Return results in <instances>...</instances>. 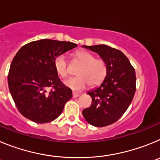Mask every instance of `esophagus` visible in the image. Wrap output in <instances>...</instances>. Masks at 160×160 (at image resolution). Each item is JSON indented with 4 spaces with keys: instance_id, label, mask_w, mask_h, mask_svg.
Here are the masks:
<instances>
[{
    "instance_id": "34e87169",
    "label": "esophagus",
    "mask_w": 160,
    "mask_h": 160,
    "mask_svg": "<svg viewBox=\"0 0 160 160\" xmlns=\"http://www.w3.org/2000/svg\"><path fill=\"white\" fill-rule=\"evenodd\" d=\"M72 94H73V98H78L79 95H80V94H77V93L75 92H73L72 93Z\"/></svg>"
}]
</instances>
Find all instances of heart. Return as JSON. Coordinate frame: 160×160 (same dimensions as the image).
Returning a JSON list of instances; mask_svg holds the SVG:
<instances>
[{"mask_svg":"<svg viewBox=\"0 0 160 160\" xmlns=\"http://www.w3.org/2000/svg\"><path fill=\"white\" fill-rule=\"evenodd\" d=\"M75 59L82 65L77 71L78 76L70 78L64 84L73 90H81L89 85L95 87L101 84L107 73V65L102 59L95 58V56L86 50L76 53ZM54 69L60 77L66 78L70 74V67L66 55H58L54 60Z\"/></svg>","mask_w":160,"mask_h":160,"instance_id":"obj_1","label":"heart"}]
</instances>
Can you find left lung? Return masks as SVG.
Instances as JSON below:
<instances>
[{
	"label": "left lung",
	"instance_id": "8db88e82",
	"mask_svg": "<svg viewBox=\"0 0 160 160\" xmlns=\"http://www.w3.org/2000/svg\"><path fill=\"white\" fill-rule=\"evenodd\" d=\"M82 46L97 53L107 65L105 79L87 92L92 103L82 111L83 117L98 128L111 125L122 116L132 102L136 90L135 69L118 49L106 45Z\"/></svg>",
	"mask_w": 160,
	"mask_h": 160
}]
</instances>
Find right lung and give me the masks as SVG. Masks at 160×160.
<instances>
[{
  "mask_svg": "<svg viewBox=\"0 0 160 160\" xmlns=\"http://www.w3.org/2000/svg\"><path fill=\"white\" fill-rule=\"evenodd\" d=\"M77 45L73 42L42 39L19 49L10 65L8 89L20 113L38 123H46L62 114L72 98L54 69V60ZM51 88L50 92L48 89Z\"/></svg>",
  "mask_w": 160,
  "mask_h": 160,
  "instance_id": "right-lung-1",
  "label": "right lung"
}]
</instances>
